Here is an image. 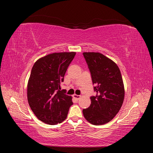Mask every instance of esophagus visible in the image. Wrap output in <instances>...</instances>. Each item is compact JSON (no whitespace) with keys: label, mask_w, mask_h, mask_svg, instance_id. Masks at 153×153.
Instances as JSON below:
<instances>
[{"label":"esophagus","mask_w":153,"mask_h":153,"mask_svg":"<svg viewBox=\"0 0 153 153\" xmlns=\"http://www.w3.org/2000/svg\"><path fill=\"white\" fill-rule=\"evenodd\" d=\"M73 97H74V98H75L76 100H78L80 99L81 96H80V95H77V94H74V95H73Z\"/></svg>","instance_id":"obj_1"}]
</instances>
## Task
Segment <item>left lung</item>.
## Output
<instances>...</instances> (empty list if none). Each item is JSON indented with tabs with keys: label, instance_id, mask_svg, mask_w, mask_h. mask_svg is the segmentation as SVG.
I'll use <instances>...</instances> for the list:
<instances>
[{
	"label": "left lung",
	"instance_id": "8db88e82",
	"mask_svg": "<svg viewBox=\"0 0 153 153\" xmlns=\"http://www.w3.org/2000/svg\"><path fill=\"white\" fill-rule=\"evenodd\" d=\"M91 72L95 96L91 104L83 110L88 122L102 125L110 122L121 109L124 98V87L121 71L113 61L98 52H84Z\"/></svg>",
	"mask_w": 153,
	"mask_h": 153
}]
</instances>
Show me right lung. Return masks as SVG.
Segmentation results:
<instances>
[{"instance_id":"1","label":"right lung","mask_w":153,"mask_h":153,"mask_svg":"<svg viewBox=\"0 0 153 153\" xmlns=\"http://www.w3.org/2000/svg\"><path fill=\"white\" fill-rule=\"evenodd\" d=\"M76 52L50 53L39 59L32 68L27 84V100L38 119L57 124L67 117L72 97L60 91L61 84Z\"/></svg>"}]
</instances>
